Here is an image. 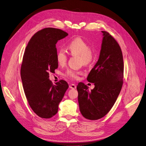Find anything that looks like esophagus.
Wrapping results in <instances>:
<instances>
[{
  "label": "esophagus",
  "instance_id": "obj_1",
  "mask_svg": "<svg viewBox=\"0 0 146 146\" xmlns=\"http://www.w3.org/2000/svg\"><path fill=\"white\" fill-rule=\"evenodd\" d=\"M69 88L72 89H75L77 88V86H76V85L74 84H71L69 85Z\"/></svg>",
  "mask_w": 146,
  "mask_h": 146
}]
</instances>
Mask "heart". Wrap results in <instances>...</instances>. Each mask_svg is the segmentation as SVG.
<instances>
[{
  "instance_id": "obj_1",
  "label": "heart",
  "mask_w": 146,
  "mask_h": 146,
  "mask_svg": "<svg viewBox=\"0 0 146 146\" xmlns=\"http://www.w3.org/2000/svg\"><path fill=\"white\" fill-rule=\"evenodd\" d=\"M68 49L70 53L72 55L80 56L81 61L86 65L90 63L93 59V53L89 43L81 37H77L67 45ZM56 60L57 64L60 66H64L68 60V55L66 52L60 50L57 52L56 55ZM81 74L80 71L74 69H68L65 72V75L72 80H78Z\"/></svg>"
}]
</instances>
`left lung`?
Returning a JSON list of instances; mask_svg holds the SVG:
<instances>
[{
    "label": "left lung",
    "instance_id": "left-lung-1",
    "mask_svg": "<svg viewBox=\"0 0 146 146\" xmlns=\"http://www.w3.org/2000/svg\"><path fill=\"white\" fill-rule=\"evenodd\" d=\"M99 59L90 71L87 81L94 83L89 90L83 83L78 84V101L83 117L91 120L104 117L113 107L123 83L124 64L120 46L114 38L106 32Z\"/></svg>",
    "mask_w": 146,
    "mask_h": 146
}]
</instances>
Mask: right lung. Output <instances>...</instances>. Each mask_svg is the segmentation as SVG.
Returning a JSON list of instances; mask_svg holds the SVG:
<instances>
[{"label":"right lung","mask_w":146,"mask_h":146,"mask_svg":"<svg viewBox=\"0 0 146 146\" xmlns=\"http://www.w3.org/2000/svg\"><path fill=\"white\" fill-rule=\"evenodd\" d=\"M68 35L59 29H43L33 35L23 55L20 70L23 89L31 108L41 118L50 119L57 114L69 87L63 80L56 85L49 80V74L58 68L56 44Z\"/></svg>","instance_id":"right-lung-1"}]
</instances>
